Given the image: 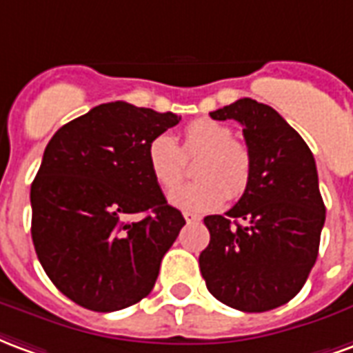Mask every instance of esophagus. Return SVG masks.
Masks as SVG:
<instances>
[{"label":"esophagus","mask_w":353,"mask_h":353,"mask_svg":"<svg viewBox=\"0 0 353 353\" xmlns=\"http://www.w3.org/2000/svg\"><path fill=\"white\" fill-rule=\"evenodd\" d=\"M184 218H186L188 223H194V222H199V220H201V216L194 214V212H184Z\"/></svg>","instance_id":"obj_1"}]
</instances>
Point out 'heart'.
<instances>
[{"label": "heart", "instance_id": "b5f03b06", "mask_svg": "<svg viewBox=\"0 0 353 353\" xmlns=\"http://www.w3.org/2000/svg\"><path fill=\"white\" fill-rule=\"evenodd\" d=\"M201 151L203 156L196 168L200 180L169 194L171 205L180 210H216L228 197H241L250 184L252 154L248 146L233 139L228 125L210 118H197L188 123L182 150L169 133L156 135L146 148V163L159 186L171 190L183 174V156Z\"/></svg>", "mask_w": 353, "mask_h": 353}]
</instances>
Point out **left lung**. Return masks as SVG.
<instances>
[{"instance_id": "obj_1", "label": "left lung", "mask_w": 353, "mask_h": 353, "mask_svg": "<svg viewBox=\"0 0 353 353\" xmlns=\"http://www.w3.org/2000/svg\"><path fill=\"white\" fill-rule=\"evenodd\" d=\"M243 125L252 176L243 197L205 218L210 243L199 269L216 299L243 312H265L292 301L312 271L325 205L307 143L276 110L243 97L210 112Z\"/></svg>"}]
</instances>
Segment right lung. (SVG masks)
Returning <instances> with one entry per match:
<instances>
[{
	"instance_id": "right-lung-1",
	"label": "right lung",
	"mask_w": 353,
	"mask_h": 353,
	"mask_svg": "<svg viewBox=\"0 0 353 353\" xmlns=\"http://www.w3.org/2000/svg\"><path fill=\"white\" fill-rule=\"evenodd\" d=\"M179 122L173 112L103 103L48 141L30 194L32 239L48 279L77 305L114 312L152 292L186 220L167 205L146 148Z\"/></svg>"
}]
</instances>
